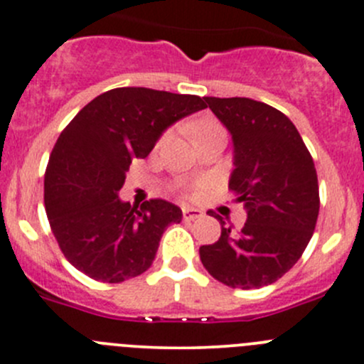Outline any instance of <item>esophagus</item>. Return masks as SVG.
I'll return each instance as SVG.
<instances>
[{"mask_svg": "<svg viewBox=\"0 0 364 364\" xmlns=\"http://www.w3.org/2000/svg\"><path fill=\"white\" fill-rule=\"evenodd\" d=\"M182 215L186 221H193V219L203 218V210H200V208H194V207H183Z\"/></svg>", "mask_w": 364, "mask_h": 364, "instance_id": "34e87169", "label": "esophagus"}]
</instances>
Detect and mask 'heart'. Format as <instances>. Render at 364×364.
I'll return each mask as SVG.
<instances>
[{
    "instance_id": "heart-1",
    "label": "heart",
    "mask_w": 364,
    "mask_h": 364,
    "mask_svg": "<svg viewBox=\"0 0 364 364\" xmlns=\"http://www.w3.org/2000/svg\"><path fill=\"white\" fill-rule=\"evenodd\" d=\"M214 127H218V125H214V124L200 125V127H198V138H200L201 134H205V132H207V131H210V129H214Z\"/></svg>"
}]
</instances>
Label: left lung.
Returning a JSON list of instances; mask_svg holds the SVG:
<instances>
[{
  "instance_id": "8db88e82",
  "label": "left lung",
  "mask_w": 364,
  "mask_h": 364,
  "mask_svg": "<svg viewBox=\"0 0 364 364\" xmlns=\"http://www.w3.org/2000/svg\"><path fill=\"white\" fill-rule=\"evenodd\" d=\"M228 129L233 171L228 189L244 203L240 232L221 215L218 242L200 247L208 274L232 289H260L296 265L318 218V181L296 125L276 107L247 97H205Z\"/></svg>"
}]
</instances>
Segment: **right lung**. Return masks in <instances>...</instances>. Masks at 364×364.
<instances>
[{
	"instance_id": "right-lung-1",
	"label": "right lung",
	"mask_w": 364,
	"mask_h": 364,
	"mask_svg": "<svg viewBox=\"0 0 364 364\" xmlns=\"http://www.w3.org/2000/svg\"><path fill=\"white\" fill-rule=\"evenodd\" d=\"M198 95L125 86L86 104L49 157L44 201L61 253L77 271L122 283L152 265L182 210L166 200L132 207L118 198L132 159H145L175 122L205 109Z\"/></svg>"
}]
</instances>
